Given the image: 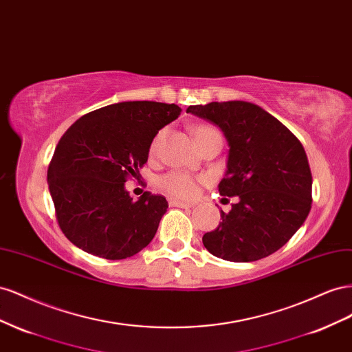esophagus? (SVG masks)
I'll use <instances>...</instances> for the list:
<instances>
[{
	"mask_svg": "<svg viewBox=\"0 0 352 352\" xmlns=\"http://www.w3.org/2000/svg\"><path fill=\"white\" fill-rule=\"evenodd\" d=\"M169 205L170 206H177V208H193L195 206V204L183 202V200H178V199H170L169 200Z\"/></svg>",
	"mask_w": 352,
	"mask_h": 352,
	"instance_id": "obj_1",
	"label": "esophagus"
}]
</instances>
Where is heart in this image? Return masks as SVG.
Returning <instances> with one entry per match:
<instances>
[{
  "instance_id": "obj_1",
  "label": "heart",
  "mask_w": 352,
  "mask_h": 352,
  "mask_svg": "<svg viewBox=\"0 0 352 352\" xmlns=\"http://www.w3.org/2000/svg\"><path fill=\"white\" fill-rule=\"evenodd\" d=\"M217 131L212 126H208V125H197L193 133L196 140H199L200 137H204L209 133ZM165 135V129L160 131L155 140L152 142V146H150V153H156V150L159 147L160 140ZM159 187L160 190H164L165 193L170 195V196H175V197H183V199H192L197 195V190H199V179L184 174V173H169L164 177H160L159 179Z\"/></svg>"
}]
</instances>
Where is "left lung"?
Returning a JSON list of instances; mask_svg holds the SVG:
<instances>
[{"mask_svg": "<svg viewBox=\"0 0 352 352\" xmlns=\"http://www.w3.org/2000/svg\"><path fill=\"white\" fill-rule=\"evenodd\" d=\"M187 113L219 126L228 143L221 196H237L221 223L205 233L210 254L250 263L274 254L304 224L311 209L313 177L299 140L263 107L249 102L188 106Z\"/></svg>", "mask_w": 352, "mask_h": 352, "instance_id": "obj_1", "label": "left lung"}]
</instances>
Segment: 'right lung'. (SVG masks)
Returning a JSON list of instances; mask_svg holds the SVG:
<instances>
[{"label":"right lung","mask_w":352,"mask_h":352,"mask_svg":"<svg viewBox=\"0 0 352 352\" xmlns=\"http://www.w3.org/2000/svg\"><path fill=\"white\" fill-rule=\"evenodd\" d=\"M182 109L157 102H122L79 118L60 138L47 182L63 234L106 259L138 254L155 237L168 209L164 196L125 190L138 179L153 138Z\"/></svg>","instance_id":"obj_1"}]
</instances>
